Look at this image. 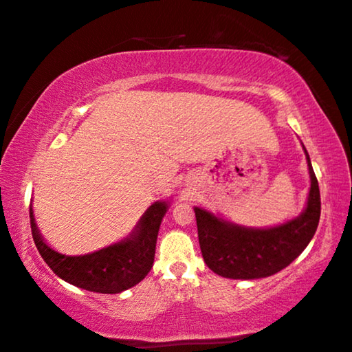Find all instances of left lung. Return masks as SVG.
<instances>
[{
    "label": "left lung",
    "instance_id": "8db88e82",
    "mask_svg": "<svg viewBox=\"0 0 352 352\" xmlns=\"http://www.w3.org/2000/svg\"><path fill=\"white\" fill-rule=\"evenodd\" d=\"M308 206L295 220L270 230L237 226L217 219L210 212L195 207L197 237L206 265L230 279H260L289 266L306 249L320 219L319 183L311 166Z\"/></svg>",
    "mask_w": 352,
    "mask_h": 352
}]
</instances>
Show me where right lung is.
I'll return each mask as SVG.
<instances>
[{
	"instance_id": "add662e5",
	"label": "right lung",
	"mask_w": 352,
	"mask_h": 352,
	"mask_svg": "<svg viewBox=\"0 0 352 352\" xmlns=\"http://www.w3.org/2000/svg\"><path fill=\"white\" fill-rule=\"evenodd\" d=\"M167 207L166 202H155L142 217L131 237L81 256L62 255L46 245L34 223L32 209L30 226L38 252L58 277L89 292L120 294L138 284L150 273L155 261L157 231Z\"/></svg>"
}]
</instances>
